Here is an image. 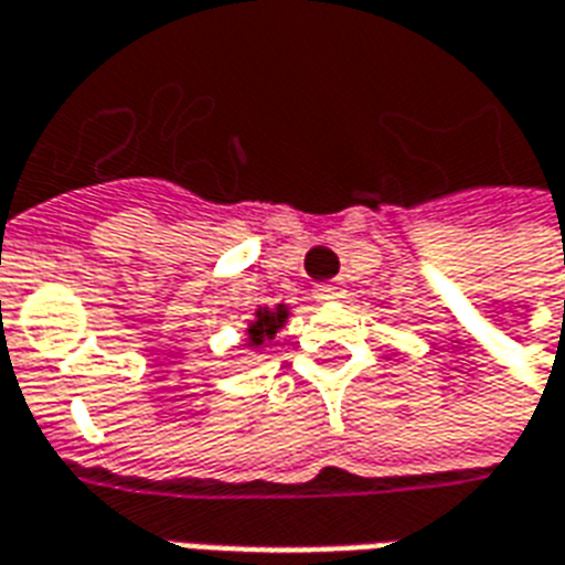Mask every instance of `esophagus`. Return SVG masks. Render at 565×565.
Returning <instances> with one entry per match:
<instances>
[{
  "label": "esophagus",
  "mask_w": 565,
  "mask_h": 565,
  "mask_svg": "<svg viewBox=\"0 0 565 565\" xmlns=\"http://www.w3.org/2000/svg\"><path fill=\"white\" fill-rule=\"evenodd\" d=\"M315 296L320 302H338V299H344V287L341 284H317Z\"/></svg>",
  "instance_id": "34e87169"
}]
</instances>
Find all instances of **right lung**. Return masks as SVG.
Segmentation results:
<instances>
[{
    "instance_id": "1",
    "label": "right lung",
    "mask_w": 565,
    "mask_h": 565,
    "mask_svg": "<svg viewBox=\"0 0 565 565\" xmlns=\"http://www.w3.org/2000/svg\"><path fill=\"white\" fill-rule=\"evenodd\" d=\"M287 317H290V308L287 305H275V308H257L254 311V320L245 329V335H248V347H260L266 341L275 338V332L287 323Z\"/></svg>"
}]
</instances>
